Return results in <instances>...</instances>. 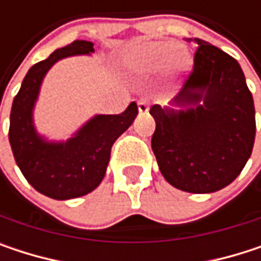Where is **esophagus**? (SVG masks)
<instances>
[{"label": "esophagus", "mask_w": 261, "mask_h": 261, "mask_svg": "<svg viewBox=\"0 0 261 261\" xmlns=\"http://www.w3.org/2000/svg\"><path fill=\"white\" fill-rule=\"evenodd\" d=\"M137 109H139V113H140V115H145V113H148V110H149L148 99H145V98L139 99V101H137Z\"/></svg>", "instance_id": "esophagus-1"}]
</instances>
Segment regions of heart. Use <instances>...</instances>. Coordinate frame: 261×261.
Masks as SVG:
<instances>
[{"instance_id": "b5f03b06", "label": "heart", "mask_w": 261, "mask_h": 261, "mask_svg": "<svg viewBox=\"0 0 261 261\" xmlns=\"http://www.w3.org/2000/svg\"><path fill=\"white\" fill-rule=\"evenodd\" d=\"M124 63L128 69L140 74L159 72L168 63L172 72H181L189 66L190 57L184 48L177 49L174 42L139 40L125 49Z\"/></svg>"}]
</instances>
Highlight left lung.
I'll use <instances>...</instances> for the list:
<instances>
[{
  "label": "left lung",
  "instance_id": "obj_1",
  "mask_svg": "<svg viewBox=\"0 0 261 261\" xmlns=\"http://www.w3.org/2000/svg\"><path fill=\"white\" fill-rule=\"evenodd\" d=\"M189 42L192 39H187ZM193 71L171 106H152L151 148L171 186L212 193L237 178L251 157L255 109L237 60L202 39Z\"/></svg>",
  "mask_w": 261,
  "mask_h": 261
}]
</instances>
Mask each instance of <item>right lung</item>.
<instances>
[{"instance_id": "right-lung-1", "label": "right lung", "mask_w": 261, "mask_h": 261, "mask_svg": "<svg viewBox=\"0 0 261 261\" xmlns=\"http://www.w3.org/2000/svg\"><path fill=\"white\" fill-rule=\"evenodd\" d=\"M92 53L93 43L87 40L56 49L30 68L12 104L9 140L16 165L27 181L53 199H72L95 190L106 175L115 140L139 113L131 102L121 115H96L66 142L46 140L36 131L33 110L46 72L62 59Z\"/></svg>"}]
</instances>
